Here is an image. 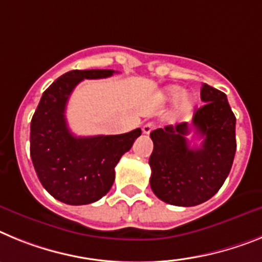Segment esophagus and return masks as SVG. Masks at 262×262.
Masks as SVG:
<instances>
[{"label":"esophagus","mask_w":262,"mask_h":262,"mask_svg":"<svg viewBox=\"0 0 262 262\" xmlns=\"http://www.w3.org/2000/svg\"><path fill=\"white\" fill-rule=\"evenodd\" d=\"M153 129H154L153 122H146V124L142 126V132H144V134H149L150 132L153 130Z\"/></svg>","instance_id":"obj_1"}]
</instances>
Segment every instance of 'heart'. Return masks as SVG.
<instances>
[{
	"label": "heart",
	"mask_w": 262,
	"mask_h": 262,
	"mask_svg": "<svg viewBox=\"0 0 262 262\" xmlns=\"http://www.w3.org/2000/svg\"><path fill=\"white\" fill-rule=\"evenodd\" d=\"M162 100L172 101L175 100V109L179 115H187L195 104V97L187 92H182V88L177 85H170L165 88L162 93Z\"/></svg>",
	"instance_id": "heart-1"
}]
</instances>
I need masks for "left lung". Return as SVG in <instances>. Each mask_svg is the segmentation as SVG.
<instances>
[{"label": "left lung", "instance_id": "8db88e82", "mask_svg": "<svg viewBox=\"0 0 262 262\" xmlns=\"http://www.w3.org/2000/svg\"><path fill=\"white\" fill-rule=\"evenodd\" d=\"M204 104L196 109L192 124L167 125L150 133L154 149L149 158L150 187L165 203L192 207L204 203L220 190L231 171L236 153V117L222 91L204 83ZM204 138L190 148L185 136L191 128Z\"/></svg>", "mask_w": 262, "mask_h": 262}]
</instances>
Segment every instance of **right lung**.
<instances>
[{
	"instance_id": "obj_1",
	"label": "right lung",
	"mask_w": 262,
	"mask_h": 262,
	"mask_svg": "<svg viewBox=\"0 0 262 262\" xmlns=\"http://www.w3.org/2000/svg\"><path fill=\"white\" fill-rule=\"evenodd\" d=\"M113 70H74L43 92L31 118L30 156L40 183L55 199L71 206L101 199L115 182V167L141 136L137 128L116 136L76 137L70 132L66 106L84 79H103Z\"/></svg>"
}]
</instances>
